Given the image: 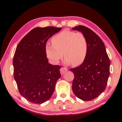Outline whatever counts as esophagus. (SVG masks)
<instances>
[{
    "label": "esophagus",
    "mask_w": 122,
    "mask_h": 122,
    "mask_svg": "<svg viewBox=\"0 0 122 122\" xmlns=\"http://www.w3.org/2000/svg\"><path fill=\"white\" fill-rule=\"evenodd\" d=\"M67 71H68V69H67V68H61V69H60V73L62 75V74L65 73V72Z\"/></svg>",
    "instance_id": "obj_1"
}]
</instances>
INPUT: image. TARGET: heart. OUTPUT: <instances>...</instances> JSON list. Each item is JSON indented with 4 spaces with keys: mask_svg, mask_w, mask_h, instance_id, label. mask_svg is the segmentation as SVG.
I'll return each instance as SVG.
<instances>
[{
    "mask_svg": "<svg viewBox=\"0 0 122 122\" xmlns=\"http://www.w3.org/2000/svg\"><path fill=\"white\" fill-rule=\"evenodd\" d=\"M52 43V45L46 44L45 47L46 55L52 63H58L63 54L66 56L64 63L66 64L73 63L74 66H79L86 58L87 41L81 32L64 30L54 36Z\"/></svg>",
    "mask_w": 122,
    "mask_h": 122,
    "instance_id": "1",
    "label": "heart"
}]
</instances>
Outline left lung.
I'll use <instances>...</instances> for the list:
<instances>
[{
    "mask_svg": "<svg viewBox=\"0 0 122 122\" xmlns=\"http://www.w3.org/2000/svg\"><path fill=\"white\" fill-rule=\"evenodd\" d=\"M81 32L86 37L88 51L83 63L71 69L74 78L72 90L83 101H91L104 91L110 76V61L101 39L92 30L83 25L72 28Z\"/></svg>",
    "mask_w": 122,
    "mask_h": 122,
    "instance_id": "obj_1",
    "label": "left lung"
}]
</instances>
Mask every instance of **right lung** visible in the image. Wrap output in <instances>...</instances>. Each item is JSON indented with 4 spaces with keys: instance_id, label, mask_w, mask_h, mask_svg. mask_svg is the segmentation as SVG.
I'll return each instance as SVG.
<instances>
[{
    "instance_id": "1",
    "label": "right lung",
    "mask_w": 122,
    "mask_h": 122,
    "mask_svg": "<svg viewBox=\"0 0 122 122\" xmlns=\"http://www.w3.org/2000/svg\"><path fill=\"white\" fill-rule=\"evenodd\" d=\"M61 28L37 27L18 44L13 59L14 79L20 94L29 102L42 104L50 99L60 78V66L49 63L45 47Z\"/></svg>"
}]
</instances>
